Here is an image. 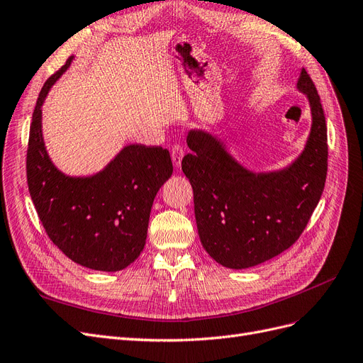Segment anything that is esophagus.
<instances>
[{"instance_id": "1", "label": "esophagus", "mask_w": 363, "mask_h": 363, "mask_svg": "<svg viewBox=\"0 0 363 363\" xmlns=\"http://www.w3.org/2000/svg\"><path fill=\"white\" fill-rule=\"evenodd\" d=\"M182 158H184V150L182 146L179 145H174L172 147V161H173V166L179 169L181 167V163H182Z\"/></svg>"}]
</instances>
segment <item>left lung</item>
<instances>
[{
    "instance_id": "8db88e82",
    "label": "left lung",
    "mask_w": 363,
    "mask_h": 363,
    "mask_svg": "<svg viewBox=\"0 0 363 363\" xmlns=\"http://www.w3.org/2000/svg\"><path fill=\"white\" fill-rule=\"evenodd\" d=\"M296 88L311 109L302 152L283 169L254 172L229 152L224 140L191 128L182 172L194 193L200 242L229 269H247L290 248L310 221L328 172L326 118L313 80L301 70Z\"/></svg>"
}]
</instances>
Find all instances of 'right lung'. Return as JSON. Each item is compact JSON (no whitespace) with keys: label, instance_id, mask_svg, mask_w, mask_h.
I'll return each mask as SVG.
<instances>
[{"label":"right lung","instance_id":"obj_1","mask_svg":"<svg viewBox=\"0 0 363 363\" xmlns=\"http://www.w3.org/2000/svg\"><path fill=\"white\" fill-rule=\"evenodd\" d=\"M72 61L38 94L26 152L28 190L48 236L67 257L94 271H123L145 247L154 199L172 177V158L161 146L131 143L89 177H70L53 164L43 139L42 106Z\"/></svg>","mask_w":363,"mask_h":363}]
</instances>
